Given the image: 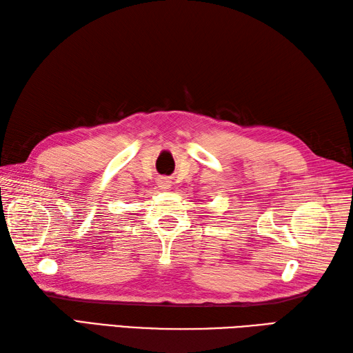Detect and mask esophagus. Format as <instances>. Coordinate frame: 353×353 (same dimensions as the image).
I'll list each match as a JSON object with an SVG mask.
<instances>
[{"label":"esophagus","instance_id":"34e87169","mask_svg":"<svg viewBox=\"0 0 353 353\" xmlns=\"http://www.w3.org/2000/svg\"><path fill=\"white\" fill-rule=\"evenodd\" d=\"M157 185H159L161 190H168L170 186H171V181H170V179H167V177H161L159 181H157Z\"/></svg>","mask_w":353,"mask_h":353}]
</instances>
